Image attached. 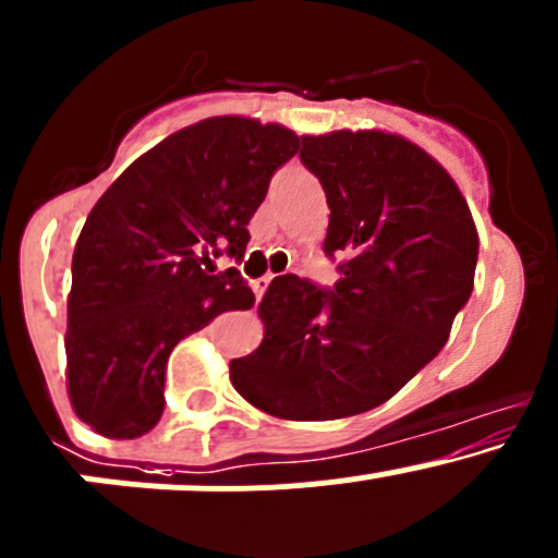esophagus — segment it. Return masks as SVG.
<instances>
[{
	"label": "esophagus",
	"instance_id": "obj_1",
	"mask_svg": "<svg viewBox=\"0 0 558 558\" xmlns=\"http://www.w3.org/2000/svg\"><path fill=\"white\" fill-rule=\"evenodd\" d=\"M269 283H272V275H262V278H256L254 283H251V289H254L256 296H264V291L269 289Z\"/></svg>",
	"mask_w": 558,
	"mask_h": 558
}]
</instances>
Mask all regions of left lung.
Instances as JSON below:
<instances>
[{
  "label": "left lung",
  "instance_id": "obj_1",
  "mask_svg": "<svg viewBox=\"0 0 558 558\" xmlns=\"http://www.w3.org/2000/svg\"><path fill=\"white\" fill-rule=\"evenodd\" d=\"M331 208L333 289L280 275L259 304L264 342L230 363L234 390L283 420H339L396 396L447 344L478 259L471 208L412 141L379 131L302 136Z\"/></svg>",
  "mask_w": 558,
  "mask_h": 558
}]
</instances>
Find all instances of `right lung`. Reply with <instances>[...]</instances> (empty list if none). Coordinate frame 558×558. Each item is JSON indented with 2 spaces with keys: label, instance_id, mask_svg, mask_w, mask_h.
Instances as JSON below:
<instances>
[{
  "label": "right lung",
  "instance_id": "obj_1",
  "mask_svg": "<svg viewBox=\"0 0 558 558\" xmlns=\"http://www.w3.org/2000/svg\"><path fill=\"white\" fill-rule=\"evenodd\" d=\"M299 151L280 125L214 117L141 155L93 205L72 259L69 398L107 438L149 433L166 409L173 348L254 304L238 267L269 179Z\"/></svg>",
  "mask_w": 558,
  "mask_h": 558
}]
</instances>
